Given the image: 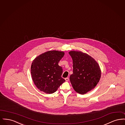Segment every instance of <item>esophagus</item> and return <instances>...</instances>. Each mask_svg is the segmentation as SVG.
<instances>
[{
    "label": "esophagus",
    "mask_w": 125,
    "mask_h": 125,
    "mask_svg": "<svg viewBox=\"0 0 125 125\" xmlns=\"http://www.w3.org/2000/svg\"><path fill=\"white\" fill-rule=\"evenodd\" d=\"M65 80L66 81H69V78H65Z\"/></svg>",
    "instance_id": "obj_1"
}]
</instances>
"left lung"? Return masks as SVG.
Segmentation results:
<instances>
[{"label": "left lung", "mask_w": 125, "mask_h": 125, "mask_svg": "<svg viewBox=\"0 0 125 125\" xmlns=\"http://www.w3.org/2000/svg\"><path fill=\"white\" fill-rule=\"evenodd\" d=\"M69 53L73 63L70 82L75 91L84 94L93 89L98 83L101 74L99 65L87 54L77 51H71Z\"/></svg>", "instance_id": "left-lung-1"}]
</instances>
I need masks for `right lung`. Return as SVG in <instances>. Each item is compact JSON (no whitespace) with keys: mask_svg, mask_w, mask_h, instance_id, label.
Returning <instances> with one entry per match:
<instances>
[{"mask_svg":"<svg viewBox=\"0 0 125 125\" xmlns=\"http://www.w3.org/2000/svg\"><path fill=\"white\" fill-rule=\"evenodd\" d=\"M64 52L48 51L37 57L33 61L31 73L36 87L46 94H52L65 82L61 77L63 69L59 62Z\"/></svg>","mask_w":125,"mask_h":125,"instance_id":"1","label":"right lung"}]
</instances>
